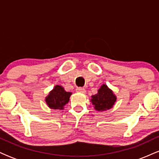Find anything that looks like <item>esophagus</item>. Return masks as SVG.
I'll return each mask as SVG.
<instances>
[{
  "label": "esophagus",
  "mask_w": 159,
  "mask_h": 159,
  "mask_svg": "<svg viewBox=\"0 0 159 159\" xmlns=\"http://www.w3.org/2000/svg\"><path fill=\"white\" fill-rule=\"evenodd\" d=\"M76 91L79 93H84L85 89L84 88V87H77V88H76Z\"/></svg>",
  "instance_id": "esophagus-1"
}]
</instances>
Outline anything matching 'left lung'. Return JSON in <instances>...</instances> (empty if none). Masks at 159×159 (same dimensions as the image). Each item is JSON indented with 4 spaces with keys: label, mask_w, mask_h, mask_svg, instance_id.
I'll use <instances>...</instances> for the list:
<instances>
[{
    "label": "left lung",
    "mask_w": 159,
    "mask_h": 159,
    "mask_svg": "<svg viewBox=\"0 0 159 159\" xmlns=\"http://www.w3.org/2000/svg\"><path fill=\"white\" fill-rule=\"evenodd\" d=\"M116 100V96L113 93V91L105 84L102 86L98 90V93L92 96L91 98L94 108L98 111L109 110L114 105Z\"/></svg>",
    "instance_id": "1"
}]
</instances>
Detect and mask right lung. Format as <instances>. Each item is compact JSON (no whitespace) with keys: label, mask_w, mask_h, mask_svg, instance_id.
Instances as JSON below:
<instances>
[{"label":"right lung","mask_w":159,"mask_h":159,"mask_svg":"<svg viewBox=\"0 0 159 159\" xmlns=\"http://www.w3.org/2000/svg\"><path fill=\"white\" fill-rule=\"evenodd\" d=\"M71 95L72 93L66 92L63 87L57 85L45 98V102L50 108L63 110L64 105L69 102Z\"/></svg>","instance_id":"obj_1"}]
</instances>
